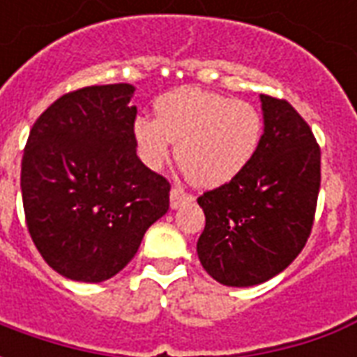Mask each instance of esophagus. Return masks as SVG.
<instances>
[{
    "mask_svg": "<svg viewBox=\"0 0 357 357\" xmlns=\"http://www.w3.org/2000/svg\"><path fill=\"white\" fill-rule=\"evenodd\" d=\"M193 201V197L187 193V191H183L181 187H172L170 191V206L172 208H179L181 204H185V202Z\"/></svg>",
    "mask_w": 357,
    "mask_h": 357,
    "instance_id": "34e87169",
    "label": "esophagus"
}]
</instances>
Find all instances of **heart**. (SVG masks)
<instances>
[{"label":"heart","mask_w":357,"mask_h":357,"mask_svg":"<svg viewBox=\"0 0 357 357\" xmlns=\"http://www.w3.org/2000/svg\"><path fill=\"white\" fill-rule=\"evenodd\" d=\"M156 118L133 122V143L149 168L158 170L178 143L176 158L189 181L201 187L224 185L247 168L260 147L264 120L247 101L199 88L162 95Z\"/></svg>","instance_id":"b5f03b06"}]
</instances>
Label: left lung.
I'll return each instance as SVG.
<instances>
[{"label": "left lung", "instance_id": "left-lung-1", "mask_svg": "<svg viewBox=\"0 0 357 357\" xmlns=\"http://www.w3.org/2000/svg\"><path fill=\"white\" fill-rule=\"evenodd\" d=\"M264 133L237 178L197 199L206 225L197 243L218 283L252 287L281 273L302 252L314 225L321 151L291 102L260 95Z\"/></svg>", "mask_w": 357, "mask_h": 357}]
</instances>
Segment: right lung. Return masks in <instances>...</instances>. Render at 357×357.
I'll return each instance as SVG.
<instances>
[{
  "label": "right lung",
  "mask_w": 357,
  "mask_h": 357,
  "mask_svg": "<svg viewBox=\"0 0 357 357\" xmlns=\"http://www.w3.org/2000/svg\"><path fill=\"white\" fill-rule=\"evenodd\" d=\"M133 91L130 84L68 91L28 135L20 168L28 233L66 279L116 275L170 208V181L135 153Z\"/></svg>",
  "instance_id": "add662e5"
}]
</instances>
